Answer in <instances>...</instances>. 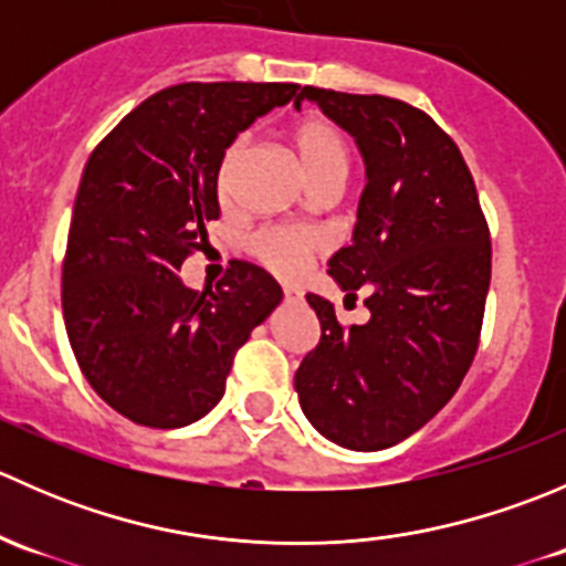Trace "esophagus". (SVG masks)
<instances>
[{
	"instance_id": "34e87169",
	"label": "esophagus",
	"mask_w": 566,
	"mask_h": 566,
	"mask_svg": "<svg viewBox=\"0 0 566 566\" xmlns=\"http://www.w3.org/2000/svg\"><path fill=\"white\" fill-rule=\"evenodd\" d=\"M284 298H287V301H298L301 293L295 287H284Z\"/></svg>"
}]
</instances>
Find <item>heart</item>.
<instances>
[{
    "mask_svg": "<svg viewBox=\"0 0 566 566\" xmlns=\"http://www.w3.org/2000/svg\"><path fill=\"white\" fill-rule=\"evenodd\" d=\"M293 145L298 153V161L310 177L312 188L325 180H347L350 172V150L347 142L342 139L339 130L325 119H304L295 125ZM249 136H238L221 156L219 167V188L224 191L230 186V177L241 158L247 156ZM323 247V238L315 230L306 227H268L251 238V251L262 265L271 268L273 273L284 279L298 276L306 268V262L317 254Z\"/></svg>",
    "mask_w": 566,
    "mask_h": 566,
    "instance_id": "b5f03b06",
    "label": "heart"
}]
</instances>
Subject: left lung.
<instances>
[{"label":"left lung","instance_id":"obj_1","mask_svg":"<svg viewBox=\"0 0 566 566\" xmlns=\"http://www.w3.org/2000/svg\"><path fill=\"white\" fill-rule=\"evenodd\" d=\"M304 98L356 139L367 169L353 243L328 273L347 298L367 293L369 319L342 328L331 301L306 295L323 334L295 391L319 436L378 452L421 430L476 356L488 221L458 145L430 114L386 95L304 87Z\"/></svg>","mask_w":566,"mask_h":566}]
</instances>
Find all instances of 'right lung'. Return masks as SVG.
Segmentation results:
<instances>
[{"label": "right lung", "mask_w": 566, "mask_h": 566, "mask_svg": "<svg viewBox=\"0 0 566 566\" xmlns=\"http://www.w3.org/2000/svg\"><path fill=\"white\" fill-rule=\"evenodd\" d=\"M298 84H177L150 95L84 167L62 265L67 339L95 394L125 419L175 430L219 405L238 347L282 301L276 279L232 260L216 290L180 265L219 219V167ZM304 93V90H302Z\"/></svg>", "instance_id": "obj_1"}]
</instances>
